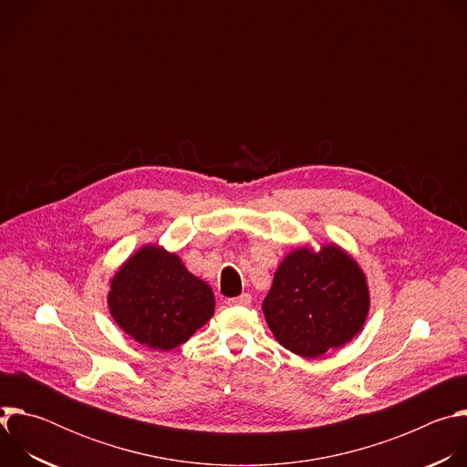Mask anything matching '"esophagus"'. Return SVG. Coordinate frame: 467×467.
I'll return each mask as SVG.
<instances>
[{"instance_id": "obj_1", "label": "esophagus", "mask_w": 467, "mask_h": 467, "mask_svg": "<svg viewBox=\"0 0 467 467\" xmlns=\"http://www.w3.org/2000/svg\"><path fill=\"white\" fill-rule=\"evenodd\" d=\"M227 303L231 306H249L251 305V296L249 294H242L238 297H231Z\"/></svg>"}]
</instances>
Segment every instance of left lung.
I'll return each mask as SVG.
<instances>
[{"instance_id":"8db88e82","label":"left lung","mask_w":467,"mask_h":467,"mask_svg":"<svg viewBox=\"0 0 467 467\" xmlns=\"http://www.w3.org/2000/svg\"><path fill=\"white\" fill-rule=\"evenodd\" d=\"M369 290L357 260L335 244L285 256L262 303L275 340L303 358L351 342L364 327Z\"/></svg>"}]
</instances>
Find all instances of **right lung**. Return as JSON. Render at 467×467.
Instances as JSON below:
<instances>
[{"label": "right lung", "mask_w": 467, "mask_h": 467, "mask_svg": "<svg viewBox=\"0 0 467 467\" xmlns=\"http://www.w3.org/2000/svg\"><path fill=\"white\" fill-rule=\"evenodd\" d=\"M211 286L192 275L182 260L161 245H144L114 274L109 310L139 344L170 351L214 314Z\"/></svg>", "instance_id": "right-lung-1"}]
</instances>
